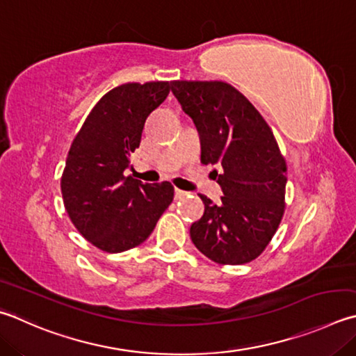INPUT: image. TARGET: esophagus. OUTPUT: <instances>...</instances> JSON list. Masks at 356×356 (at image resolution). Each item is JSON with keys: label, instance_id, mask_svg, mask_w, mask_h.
<instances>
[{"label": "esophagus", "instance_id": "obj_1", "mask_svg": "<svg viewBox=\"0 0 356 356\" xmlns=\"http://www.w3.org/2000/svg\"><path fill=\"white\" fill-rule=\"evenodd\" d=\"M186 195H188V193L179 190V188H176V191H174V196H176V199H184Z\"/></svg>", "mask_w": 356, "mask_h": 356}]
</instances>
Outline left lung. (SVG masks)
Wrapping results in <instances>:
<instances>
[{
	"instance_id": "1",
	"label": "left lung",
	"mask_w": 356,
	"mask_h": 356,
	"mask_svg": "<svg viewBox=\"0 0 356 356\" xmlns=\"http://www.w3.org/2000/svg\"><path fill=\"white\" fill-rule=\"evenodd\" d=\"M171 90L200 137V161L219 165L224 196L199 195L204 215L191 241L219 264H244L261 254L285 211L286 161L260 112L222 81H172Z\"/></svg>"
}]
</instances>
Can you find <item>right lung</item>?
<instances>
[{
  "label": "right lung",
  "mask_w": 356,
  "mask_h": 356,
  "mask_svg": "<svg viewBox=\"0 0 356 356\" xmlns=\"http://www.w3.org/2000/svg\"><path fill=\"white\" fill-rule=\"evenodd\" d=\"M171 83L129 82L98 101L71 143L60 188L79 234L96 248L118 254L146 241L170 207V182L141 184L124 176L149 113Z\"/></svg>",
  "instance_id": "1"
}]
</instances>
